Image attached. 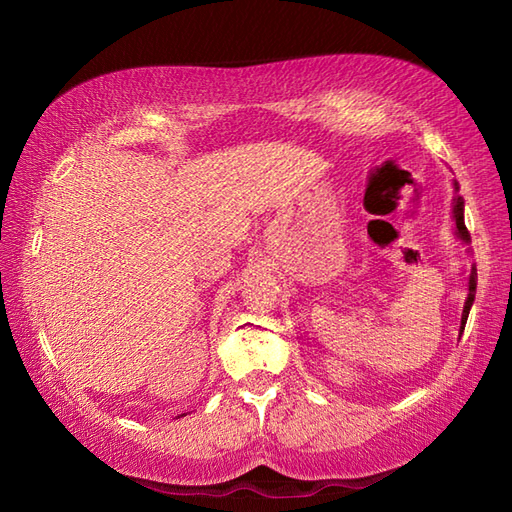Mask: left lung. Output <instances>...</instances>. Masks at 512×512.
<instances>
[{
    "label": "left lung",
    "mask_w": 512,
    "mask_h": 512,
    "mask_svg": "<svg viewBox=\"0 0 512 512\" xmlns=\"http://www.w3.org/2000/svg\"><path fill=\"white\" fill-rule=\"evenodd\" d=\"M453 213H455L453 217H455V228H458V235L464 239V242H469L471 233H469V228H466V224H464V202L460 198L455 200ZM475 288H477V270L473 268L471 270V279H469V297H466V306H464V312H462V328H460V332H464L466 319H469V310H471L473 301H475Z\"/></svg>",
    "instance_id": "8db88e82"
}]
</instances>
